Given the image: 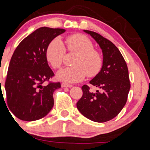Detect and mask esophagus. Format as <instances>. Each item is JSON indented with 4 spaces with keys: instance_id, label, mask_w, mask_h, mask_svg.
<instances>
[{
    "instance_id": "1",
    "label": "esophagus",
    "mask_w": 150,
    "mask_h": 150,
    "mask_svg": "<svg viewBox=\"0 0 150 150\" xmlns=\"http://www.w3.org/2000/svg\"><path fill=\"white\" fill-rule=\"evenodd\" d=\"M61 86H62V87H68V88H71V87H72V85H71V84H68V83H61Z\"/></svg>"
}]
</instances>
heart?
I'll use <instances>...</instances> for the list:
<instances>
[{"label": "heart", "instance_id": "1", "mask_svg": "<svg viewBox=\"0 0 150 150\" xmlns=\"http://www.w3.org/2000/svg\"><path fill=\"white\" fill-rule=\"evenodd\" d=\"M67 48L69 52L78 54L72 64L74 67H65L56 74L57 79L65 83H77L83 81L86 75L94 77L101 70L103 60L102 54L94 49V44L86 36L75 34L67 38ZM66 49L62 40L55 38L48 44L46 57L54 69H58L64 62Z\"/></svg>", "mask_w": 150, "mask_h": 150}]
</instances>
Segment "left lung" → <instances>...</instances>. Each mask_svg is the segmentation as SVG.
<instances>
[{"mask_svg":"<svg viewBox=\"0 0 150 150\" xmlns=\"http://www.w3.org/2000/svg\"><path fill=\"white\" fill-rule=\"evenodd\" d=\"M83 31L99 44L103 64L100 72L89 81L98 89L92 92L87 85H83L81 87L83 96L77 103V108L91 121L106 122L119 114L127 103L130 89L128 68L114 43L98 33Z\"/></svg>","mask_w":150,"mask_h":150,"instance_id":"left-lung-1","label":"left lung"}]
</instances>
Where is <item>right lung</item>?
<instances>
[{
	"label": "right lung",
	"mask_w": 150,
	"mask_h": 150,
	"mask_svg": "<svg viewBox=\"0 0 150 150\" xmlns=\"http://www.w3.org/2000/svg\"><path fill=\"white\" fill-rule=\"evenodd\" d=\"M65 31L39 28L25 38L12 54L5 82L6 100L14 115L22 121L40 119L53 107V92L61 87V83L43 84L54 76L46 50L54 38Z\"/></svg>",
	"instance_id": "right-lung-1"
}]
</instances>
